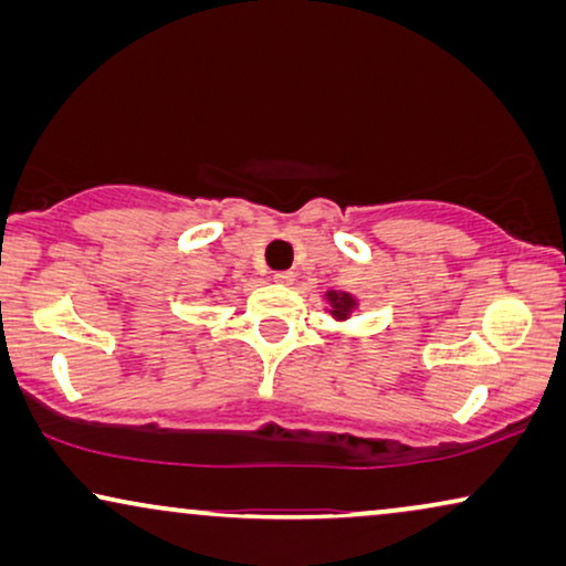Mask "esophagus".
<instances>
[{
  "instance_id": "34e87169",
  "label": "esophagus",
  "mask_w": 566,
  "mask_h": 566,
  "mask_svg": "<svg viewBox=\"0 0 566 566\" xmlns=\"http://www.w3.org/2000/svg\"><path fill=\"white\" fill-rule=\"evenodd\" d=\"M273 281L277 285H291L293 283V273H291V270H277V273L273 275Z\"/></svg>"
}]
</instances>
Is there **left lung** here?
Here are the masks:
<instances>
[{"instance_id": "obj_1", "label": "left lung", "mask_w": 566, "mask_h": 566, "mask_svg": "<svg viewBox=\"0 0 566 566\" xmlns=\"http://www.w3.org/2000/svg\"><path fill=\"white\" fill-rule=\"evenodd\" d=\"M324 304L335 322H347L360 308V298L347 291H327L324 293Z\"/></svg>"}]
</instances>
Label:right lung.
Masks as SVG:
<instances>
[{
    "instance_id": "right-lung-1",
    "label": "right lung",
    "mask_w": 566,
    "mask_h": 566,
    "mask_svg": "<svg viewBox=\"0 0 566 566\" xmlns=\"http://www.w3.org/2000/svg\"><path fill=\"white\" fill-rule=\"evenodd\" d=\"M211 291H216V285H211V289H206L203 293H211Z\"/></svg>"
}]
</instances>
